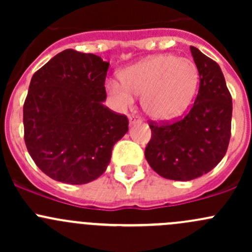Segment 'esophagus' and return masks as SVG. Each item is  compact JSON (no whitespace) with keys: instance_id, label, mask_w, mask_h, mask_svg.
I'll use <instances>...</instances> for the list:
<instances>
[{"instance_id":"34e87169","label":"esophagus","mask_w":252,"mask_h":252,"mask_svg":"<svg viewBox=\"0 0 252 252\" xmlns=\"http://www.w3.org/2000/svg\"><path fill=\"white\" fill-rule=\"evenodd\" d=\"M129 122H130V124H135L141 122V118L139 116H136V114H130L129 116Z\"/></svg>"}]
</instances>
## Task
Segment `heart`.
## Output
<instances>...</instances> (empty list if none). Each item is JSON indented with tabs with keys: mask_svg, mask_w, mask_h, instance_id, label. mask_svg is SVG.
<instances>
[{
	"mask_svg": "<svg viewBox=\"0 0 252 252\" xmlns=\"http://www.w3.org/2000/svg\"><path fill=\"white\" fill-rule=\"evenodd\" d=\"M122 80L108 79L106 89L119 110L131 106L142 95L145 112L157 121H171L183 113L194 98L199 69L189 58L157 55L126 68Z\"/></svg>",
	"mask_w": 252,
	"mask_h": 252,
	"instance_id": "obj_1",
	"label": "heart"
}]
</instances>
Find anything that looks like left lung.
Masks as SVG:
<instances>
[{"mask_svg": "<svg viewBox=\"0 0 252 252\" xmlns=\"http://www.w3.org/2000/svg\"><path fill=\"white\" fill-rule=\"evenodd\" d=\"M199 69L195 102L184 117L150 121L145 149L150 167L166 179L191 180L215 168L227 152L232 130V95L218 63L190 46Z\"/></svg>", "mask_w": 252, "mask_h": 252, "instance_id": "obj_1", "label": "left lung"}]
</instances>
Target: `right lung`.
Here are the masks:
<instances>
[{
	"mask_svg": "<svg viewBox=\"0 0 252 252\" xmlns=\"http://www.w3.org/2000/svg\"><path fill=\"white\" fill-rule=\"evenodd\" d=\"M108 65L68 48L32 75L23 106L24 141L35 164L57 182L97 179L128 131L126 114L103 105Z\"/></svg>",
	"mask_w": 252,
	"mask_h": 252,
	"instance_id": "add662e5",
	"label": "right lung"
}]
</instances>
